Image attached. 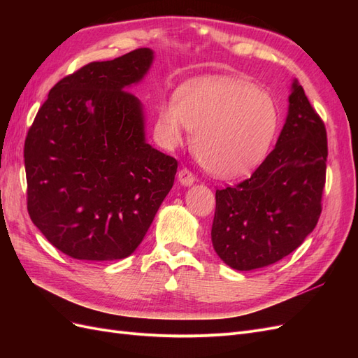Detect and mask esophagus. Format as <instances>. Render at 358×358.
<instances>
[{
  "label": "esophagus",
  "instance_id": "34e87169",
  "mask_svg": "<svg viewBox=\"0 0 358 358\" xmlns=\"http://www.w3.org/2000/svg\"><path fill=\"white\" fill-rule=\"evenodd\" d=\"M178 179H179V182L182 183V185H185V187H189V185H192L194 182H196V176H194L188 169H182L179 171Z\"/></svg>",
  "mask_w": 358,
  "mask_h": 358
}]
</instances>
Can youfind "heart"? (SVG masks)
Wrapping results in <instances>:
<instances>
[{
	"instance_id": "1",
	"label": "heart",
	"mask_w": 358,
	"mask_h": 358,
	"mask_svg": "<svg viewBox=\"0 0 358 358\" xmlns=\"http://www.w3.org/2000/svg\"><path fill=\"white\" fill-rule=\"evenodd\" d=\"M276 128L272 95L229 78L185 83L176 101L162 103L157 115L162 143L176 148L196 131L194 152L212 175L227 179L243 176L263 161Z\"/></svg>"
}]
</instances>
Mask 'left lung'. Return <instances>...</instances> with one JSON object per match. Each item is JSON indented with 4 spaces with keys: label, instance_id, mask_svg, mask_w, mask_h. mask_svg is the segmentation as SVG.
<instances>
[{
    "label": "left lung",
    "instance_id": "left-lung-1",
    "mask_svg": "<svg viewBox=\"0 0 358 358\" xmlns=\"http://www.w3.org/2000/svg\"><path fill=\"white\" fill-rule=\"evenodd\" d=\"M275 149L251 178L216 189L212 245L236 270L273 264L315 229L326 185L327 133L297 80Z\"/></svg>",
    "mask_w": 358,
    "mask_h": 358
}]
</instances>
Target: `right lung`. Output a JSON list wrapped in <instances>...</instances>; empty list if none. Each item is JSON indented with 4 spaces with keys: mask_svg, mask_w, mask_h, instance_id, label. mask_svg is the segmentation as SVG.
<instances>
[{
    "mask_svg": "<svg viewBox=\"0 0 358 358\" xmlns=\"http://www.w3.org/2000/svg\"><path fill=\"white\" fill-rule=\"evenodd\" d=\"M152 59L140 48L86 64L53 86L28 129V213L71 258L131 255L175 182L178 161L146 143L142 104L125 91Z\"/></svg>",
    "mask_w": 358,
    "mask_h": 358,
    "instance_id": "add662e5",
    "label": "right lung"
}]
</instances>
